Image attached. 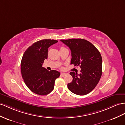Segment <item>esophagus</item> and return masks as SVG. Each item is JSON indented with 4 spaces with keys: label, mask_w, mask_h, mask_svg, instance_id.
I'll return each mask as SVG.
<instances>
[{
    "label": "esophagus",
    "mask_w": 125,
    "mask_h": 125,
    "mask_svg": "<svg viewBox=\"0 0 125 125\" xmlns=\"http://www.w3.org/2000/svg\"><path fill=\"white\" fill-rule=\"evenodd\" d=\"M67 74H68V73H62L61 74V75L62 76H64L66 75Z\"/></svg>",
    "instance_id": "obj_1"
}]
</instances>
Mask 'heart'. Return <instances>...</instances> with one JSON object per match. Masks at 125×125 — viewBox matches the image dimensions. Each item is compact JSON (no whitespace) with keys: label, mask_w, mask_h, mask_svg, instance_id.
<instances>
[{"label":"heart","mask_w":125,"mask_h":125,"mask_svg":"<svg viewBox=\"0 0 125 125\" xmlns=\"http://www.w3.org/2000/svg\"><path fill=\"white\" fill-rule=\"evenodd\" d=\"M65 49V48H64V47H61L60 48V50H62V49Z\"/></svg>","instance_id":"obj_1"}]
</instances>
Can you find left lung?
<instances>
[{
    "label": "left lung",
    "instance_id": "obj_1",
    "mask_svg": "<svg viewBox=\"0 0 125 125\" xmlns=\"http://www.w3.org/2000/svg\"><path fill=\"white\" fill-rule=\"evenodd\" d=\"M71 51V64L80 66V74L70 73L73 80L68 84L69 90L80 95H85L94 90L102 75L101 55L93 44L81 38L61 40Z\"/></svg>",
    "mask_w": 125,
    "mask_h": 125
}]
</instances>
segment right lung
I'll return each instance as SVG.
<instances>
[{"instance_id":"obj_1","label":"right lung","mask_w":125,"mask_h":125,"mask_svg":"<svg viewBox=\"0 0 125 125\" xmlns=\"http://www.w3.org/2000/svg\"><path fill=\"white\" fill-rule=\"evenodd\" d=\"M57 42L46 39L37 41L25 51L22 57V77L30 90L37 94H50L54 88L56 79L60 75L56 70L49 71L42 67L44 61L47 59L48 48Z\"/></svg>"}]
</instances>
